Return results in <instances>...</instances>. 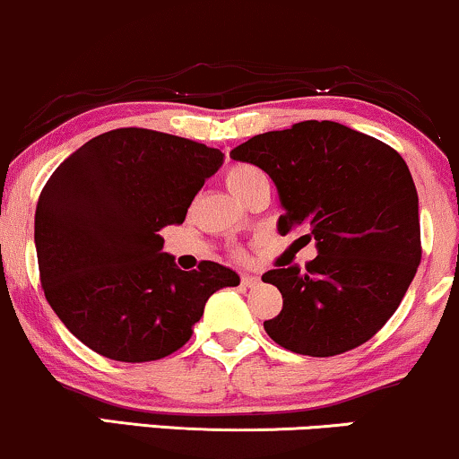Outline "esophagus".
<instances>
[{
    "mask_svg": "<svg viewBox=\"0 0 459 459\" xmlns=\"http://www.w3.org/2000/svg\"><path fill=\"white\" fill-rule=\"evenodd\" d=\"M241 286L243 288H258L260 286V280L256 275H241Z\"/></svg>",
    "mask_w": 459,
    "mask_h": 459,
    "instance_id": "esophagus-1",
    "label": "esophagus"
}]
</instances>
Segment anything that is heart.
<instances>
[{"label": "heart", "mask_w": 459, "mask_h": 459, "mask_svg": "<svg viewBox=\"0 0 459 459\" xmlns=\"http://www.w3.org/2000/svg\"><path fill=\"white\" fill-rule=\"evenodd\" d=\"M260 179H264V173L252 165H235L224 176L226 186H229L237 199H243L249 193V188L258 184Z\"/></svg>", "instance_id": "heart-1"}]
</instances>
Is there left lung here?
I'll list each match as a JSON object with an SVG mask.
<instances>
[{
    "mask_svg": "<svg viewBox=\"0 0 459 459\" xmlns=\"http://www.w3.org/2000/svg\"><path fill=\"white\" fill-rule=\"evenodd\" d=\"M230 159L273 179L280 235L299 230L317 249L303 271L263 275L283 297L266 334L313 358L367 343L398 309L421 260L420 201L403 156L345 125L305 120L254 135Z\"/></svg>",
    "mask_w": 459,
    "mask_h": 459,
    "instance_id": "left-lung-1",
    "label": "left lung"
}]
</instances>
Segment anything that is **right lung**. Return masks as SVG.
I'll list each match as a JSON object with an SVG mask.
<instances>
[{
  "label": "right lung",
  "mask_w": 459,
  "mask_h": 459,
  "mask_svg": "<svg viewBox=\"0 0 459 459\" xmlns=\"http://www.w3.org/2000/svg\"><path fill=\"white\" fill-rule=\"evenodd\" d=\"M224 162L222 150L150 129L92 137L56 167L38 199L39 280L69 333L118 362L178 351L207 299L239 286L229 266L178 269L160 229L182 224Z\"/></svg>",
  "instance_id": "obj_1"
}]
</instances>
